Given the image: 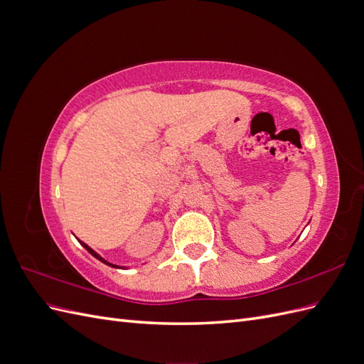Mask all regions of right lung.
<instances>
[{
	"instance_id": "1",
	"label": "right lung",
	"mask_w": 364,
	"mask_h": 364,
	"mask_svg": "<svg viewBox=\"0 0 364 364\" xmlns=\"http://www.w3.org/2000/svg\"><path fill=\"white\" fill-rule=\"evenodd\" d=\"M80 245H82V246H83V247H85V249H86V250H87V252H90V253H91V255H92V257H95V258H97V259H100V261H102V262H105V264H107V266H111V267H117V269H118V266H115V264H112V262H109V261H106V259H105V258H102V257H100V255H98V253H97V252H95V250H92V249H91V247H90V246H87V245H85V243H83V241H80Z\"/></svg>"
}]
</instances>
